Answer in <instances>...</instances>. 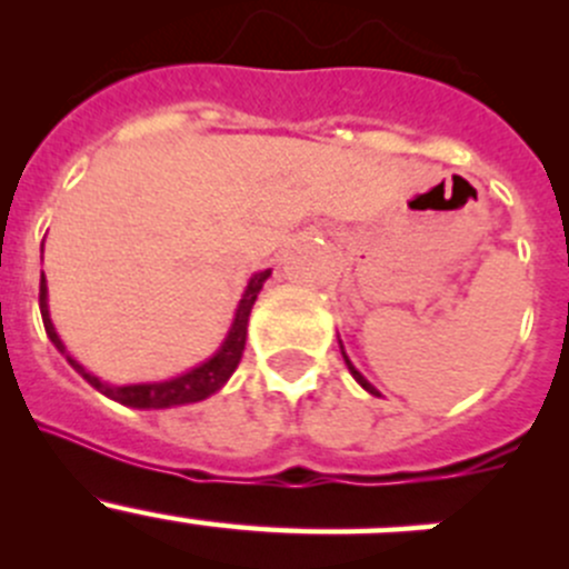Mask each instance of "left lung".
<instances>
[{"label":"left lung","mask_w":569,"mask_h":569,"mask_svg":"<svg viewBox=\"0 0 569 569\" xmlns=\"http://www.w3.org/2000/svg\"><path fill=\"white\" fill-rule=\"evenodd\" d=\"M338 347H341V355H343V363H347L349 375H352V377H355V382H358V386H360V388H363V391H369V393L380 396V391H377V388H375V386H371V382H369V380H366V377H363V375H360V371H358V369H355V366H352V360H349V355H347V352H343V343H341V338H338Z\"/></svg>","instance_id":"1"}]
</instances>
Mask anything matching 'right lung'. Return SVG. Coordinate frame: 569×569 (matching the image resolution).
<instances>
[{"label":"right lung","instance_id":"right-lung-1","mask_svg":"<svg viewBox=\"0 0 569 569\" xmlns=\"http://www.w3.org/2000/svg\"><path fill=\"white\" fill-rule=\"evenodd\" d=\"M272 274V269H261V272L250 274L248 286H244V295L239 300L237 313H233L231 330H228L226 341L220 343L211 358H206L203 363L194 366V369L183 371V375L170 377V380L159 382H129V386H112V382H104L101 377H96L93 371L84 369L77 358L66 349L62 338L57 336L54 321L49 317V289H46V278H40V317H43V327L49 341L54 343L57 352L66 355V360L71 363V369L77 375H82L90 386L99 393H104L107 399L118 401V405L134 407V410H168V407H181V405H194V401L209 399L211 393L220 391L231 375L237 371L239 360H242L244 341H248V319L252 306H256L258 295H261L263 283Z\"/></svg>","mask_w":569,"mask_h":569}]
</instances>
